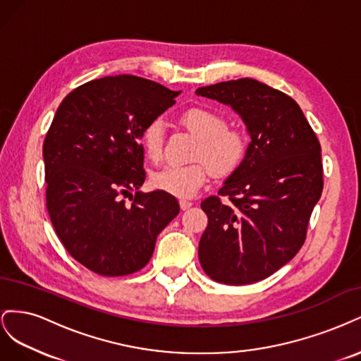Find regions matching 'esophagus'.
<instances>
[{"instance_id":"obj_1","label":"esophagus","mask_w":361,"mask_h":361,"mask_svg":"<svg viewBox=\"0 0 361 361\" xmlns=\"http://www.w3.org/2000/svg\"><path fill=\"white\" fill-rule=\"evenodd\" d=\"M179 204H180V209H182V211L190 209V207L192 206V203L188 202V200H179Z\"/></svg>"}]
</instances>
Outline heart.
<instances>
[{"mask_svg": "<svg viewBox=\"0 0 361 361\" xmlns=\"http://www.w3.org/2000/svg\"><path fill=\"white\" fill-rule=\"evenodd\" d=\"M180 122L192 135L199 138L192 159L202 161H195L187 166L162 167L152 174L150 183L155 190L174 195V197H191L203 187L209 176V170L205 166L207 163L218 176L231 174L243 162L247 143L239 130L227 128L224 116L207 108H190L180 116ZM140 143L149 161L157 162L161 159L164 146L162 120H150L141 129ZM203 160L207 162L205 164Z\"/></svg>", "mask_w": 361, "mask_h": 361, "instance_id": "1", "label": "heart"}]
</instances>
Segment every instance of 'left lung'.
I'll use <instances>...</instances> for the list:
<instances>
[{
  "label": "left lung",
  "instance_id": "left-lung-1",
  "mask_svg": "<svg viewBox=\"0 0 361 361\" xmlns=\"http://www.w3.org/2000/svg\"><path fill=\"white\" fill-rule=\"evenodd\" d=\"M195 93L231 105L251 138L220 195L200 204L207 227L199 259L212 280L250 285L274 274L302 247L324 188L321 145L300 105L264 82L241 78Z\"/></svg>",
  "mask_w": 361,
  "mask_h": 361
}]
</instances>
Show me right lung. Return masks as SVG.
<instances>
[{"label":"right lung","mask_w":361,"mask_h":361,"mask_svg":"<svg viewBox=\"0 0 361 361\" xmlns=\"http://www.w3.org/2000/svg\"><path fill=\"white\" fill-rule=\"evenodd\" d=\"M180 92L134 75L76 87L60 104L43 141L47 207L68 253L96 274L128 276L149 264L157 236L179 214L145 183L141 129L174 105Z\"/></svg>","instance_id":"right-lung-1"}]
</instances>
